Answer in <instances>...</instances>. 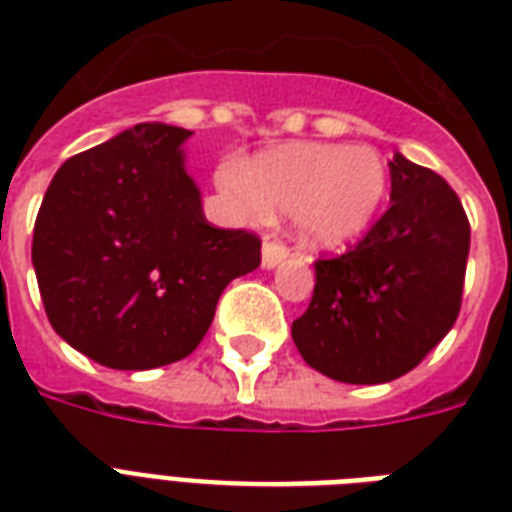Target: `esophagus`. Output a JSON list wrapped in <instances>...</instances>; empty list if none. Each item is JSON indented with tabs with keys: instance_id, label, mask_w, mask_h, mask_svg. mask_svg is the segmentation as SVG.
<instances>
[{
	"instance_id": "1",
	"label": "esophagus",
	"mask_w": 512,
	"mask_h": 512,
	"mask_svg": "<svg viewBox=\"0 0 512 512\" xmlns=\"http://www.w3.org/2000/svg\"><path fill=\"white\" fill-rule=\"evenodd\" d=\"M288 259V248L280 243H272V240H267L264 243V248H261V267L264 269H275L280 261Z\"/></svg>"
}]
</instances>
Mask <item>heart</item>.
I'll use <instances>...</instances> for the list:
<instances>
[{"mask_svg":"<svg viewBox=\"0 0 512 512\" xmlns=\"http://www.w3.org/2000/svg\"><path fill=\"white\" fill-rule=\"evenodd\" d=\"M213 184L243 221L264 224L291 213L296 243L331 253L371 232L390 197V168L374 146L293 141L245 165L221 162Z\"/></svg>","mask_w":512,"mask_h":512,"instance_id":"heart-1","label":"heart"}]
</instances>
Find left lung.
Masks as SVG:
<instances>
[{
    "label": "left lung",
    "mask_w": 512,
    "mask_h": 512,
    "mask_svg": "<svg viewBox=\"0 0 512 512\" xmlns=\"http://www.w3.org/2000/svg\"><path fill=\"white\" fill-rule=\"evenodd\" d=\"M390 211L352 251L315 264L291 336L307 366L347 384L408 374L449 334L462 304L470 224L438 173L395 152Z\"/></svg>",
    "instance_id": "8db88e82"
}]
</instances>
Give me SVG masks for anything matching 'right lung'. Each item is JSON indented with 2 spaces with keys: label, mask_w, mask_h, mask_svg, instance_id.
<instances>
[{
  "label": "right lung",
  "mask_w": 512,
  "mask_h": 512,
  "mask_svg": "<svg viewBox=\"0 0 512 512\" xmlns=\"http://www.w3.org/2000/svg\"><path fill=\"white\" fill-rule=\"evenodd\" d=\"M192 130L141 122L71 157L47 186L31 261L50 326L117 371L192 355L259 237L216 229L186 173Z\"/></svg>",
  "instance_id": "add662e5"
}]
</instances>
